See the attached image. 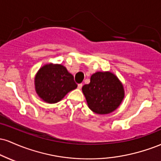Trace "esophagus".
<instances>
[{"instance_id": "34e87169", "label": "esophagus", "mask_w": 161, "mask_h": 161, "mask_svg": "<svg viewBox=\"0 0 161 161\" xmlns=\"http://www.w3.org/2000/svg\"><path fill=\"white\" fill-rule=\"evenodd\" d=\"M82 83H81V84H79L78 85V88H79V89H81V88H82Z\"/></svg>"}]
</instances>
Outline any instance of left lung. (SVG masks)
Wrapping results in <instances>:
<instances>
[{
    "label": "left lung",
    "instance_id": "1",
    "mask_svg": "<svg viewBox=\"0 0 161 161\" xmlns=\"http://www.w3.org/2000/svg\"><path fill=\"white\" fill-rule=\"evenodd\" d=\"M82 92L88 108L97 114H108L116 110L124 98L123 84L110 72H97Z\"/></svg>",
    "mask_w": 161,
    "mask_h": 161
}]
</instances>
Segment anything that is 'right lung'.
<instances>
[{"instance_id":"1","label":"right lung","mask_w":161,"mask_h":161,"mask_svg":"<svg viewBox=\"0 0 161 161\" xmlns=\"http://www.w3.org/2000/svg\"><path fill=\"white\" fill-rule=\"evenodd\" d=\"M38 95L45 102L54 104L64 98L68 92L77 88L74 77L61 64H46L35 77Z\"/></svg>"}]
</instances>
